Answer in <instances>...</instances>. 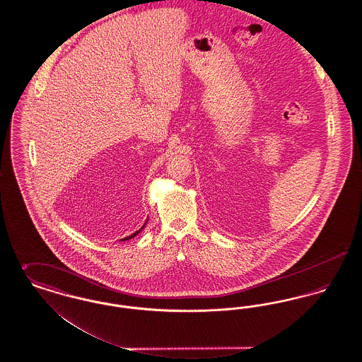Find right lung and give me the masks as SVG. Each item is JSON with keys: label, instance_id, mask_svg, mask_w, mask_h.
Returning a JSON list of instances; mask_svg holds the SVG:
<instances>
[{"label": "right lung", "instance_id": "right-lung-1", "mask_svg": "<svg viewBox=\"0 0 362 362\" xmlns=\"http://www.w3.org/2000/svg\"><path fill=\"white\" fill-rule=\"evenodd\" d=\"M144 226H145V225H144ZM144 226H142V228H141V229H139V230H137V232H136V233H133V235H132V236H129V238H124V239H123V240H129V239H132V238H134V236H137L138 233H139V232H141V230H142V229H144Z\"/></svg>", "mask_w": 362, "mask_h": 362}]
</instances>
